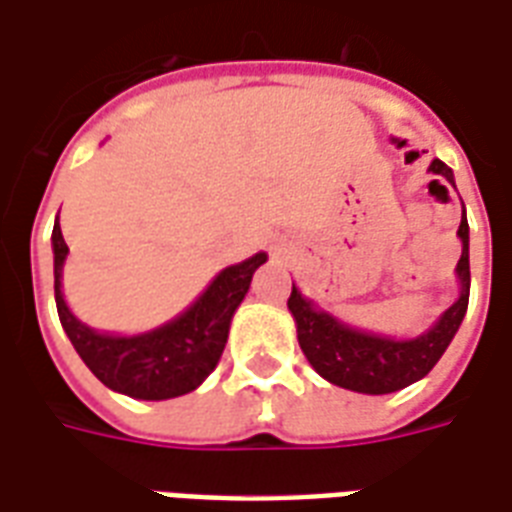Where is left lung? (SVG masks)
<instances>
[{
    "instance_id": "obj_1",
    "label": "left lung",
    "mask_w": 512,
    "mask_h": 512,
    "mask_svg": "<svg viewBox=\"0 0 512 512\" xmlns=\"http://www.w3.org/2000/svg\"><path fill=\"white\" fill-rule=\"evenodd\" d=\"M428 171H434L436 177L455 185L453 171L447 169L442 160H434ZM458 237L464 245L458 267H455L461 294L428 333L417 335L412 341L360 333L349 324L338 322L322 308H316L311 300H305L300 289L292 283L289 311L297 324V341H300L302 354L316 368V374L343 390L368 395L395 393V390H404L417 379H423L450 346L453 335L464 322L466 305H469V223L466 218L458 226Z\"/></svg>"
}]
</instances>
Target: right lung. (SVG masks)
<instances>
[{
    "label": "right lung",
    "mask_w": 512,
    "mask_h": 512,
    "mask_svg": "<svg viewBox=\"0 0 512 512\" xmlns=\"http://www.w3.org/2000/svg\"><path fill=\"white\" fill-rule=\"evenodd\" d=\"M51 242L57 313L73 349L106 387L138 401H166L185 395L215 371L229 338L231 316L245 300L253 272L267 261V253H256L242 264L226 267L188 311L152 333L103 335L78 322L62 297L67 245L59 220L54 223Z\"/></svg>",
    "instance_id": "right-lung-1"
}]
</instances>
